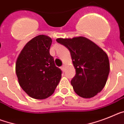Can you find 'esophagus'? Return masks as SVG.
<instances>
[{
	"instance_id": "1",
	"label": "esophagus",
	"mask_w": 124,
	"mask_h": 124,
	"mask_svg": "<svg viewBox=\"0 0 124 124\" xmlns=\"http://www.w3.org/2000/svg\"><path fill=\"white\" fill-rule=\"evenodd\" d=\"M61 69H62L63 71H64V70H65V65H62V66H61Z\"/></svg>"
}]
</instances>
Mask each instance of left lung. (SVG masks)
<instances>
[{"mask_svg": "<svg viewBox=\"0 0 124 124\" xmlns=\"http://www.w3.org/2000/svg\"><path fill=\"white\" fill-rule=\"evenodd\" d=\"M56 41L67 48L71 55L76 75L70 83L75 93L85 98L96 95L105 86L110 72L107 54L83 36L57 38Z\"/></svg>", "mask_w": 124, "mask_h": 124, "instance_id": "obj_1", "label": "left lung"}]
</instances>
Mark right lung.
<instances>
[{
	"mask_svg": "<svg viewBox=\"0 0 124 124\" xmlns=\"http://www.w3.org/2000/svg\"><path fill=\"white\" fill-rule=\"evenodd\" d=\"M52 43L46 35L36 36L27 43L16 61V72L19 85L35 99L50 96L61 79L62 70L56 67L50 54Z\"/></svg>",
	"mask_w": 124,
	"mask_h": 124,
	"instance_id": "obj_1",
	"label": "right lung"
}]
</instances>
